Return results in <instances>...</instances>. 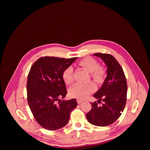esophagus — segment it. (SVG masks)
I'll return each mask as SVG.
<instances>
[{
	"mask_svg": "<svg viewBox=\"0 0 150 150\" xmlns=\"http://www.w3.org/2000/svg\"><path fill=\"white\" fill-rule=\"evenodd\" d=\"M83 101V100H80V99H78V100H77V102H78V104L81 103H82Z\"/></svg>",
	"mask_w": 150,
	"mask_h": 150,
	"instance_id": "esophagus-1",
	"label": "esophagus"
}]
</instances>
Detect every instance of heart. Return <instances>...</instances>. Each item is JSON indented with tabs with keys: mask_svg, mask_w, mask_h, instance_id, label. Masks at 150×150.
<instances>
[{
	"mask_svg": "<svg viewBox=\"0 0 150 150\" xmlns=\"http://www.w3.org/2000/svg\"><path fill=\"white\" fill-rule=\"evenodd\" d=\"M79 64L86 70L90 72L91 78L96 83H101L106 74V70L103 66H99L98 63L94 58L88 57L83 59L79 62ZM62 78L66 84L69 85L74 82L73 69L71 67L66 68L62 73ZM96 88L93 83L86 84L77 83L72 86L69 89V93L72 98L79 99H84L89 94L92 93Z\"/></svg>",
	"mask_w": 150,
	"mask_h": 150,
	"instance_id": "b5f03b06",
	"label": "heart"
}]
</instances>
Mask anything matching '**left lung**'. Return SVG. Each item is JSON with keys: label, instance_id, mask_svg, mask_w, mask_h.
<instances>
[{"label": "left lung", "instance_id": "left-lung-1", "mask_svg": "<svg viewBox=\"0 0 150 150\" xmlns=\"http://www.w3.org/2000/svg\"><path fill=\"white\" fill-rule=\"evenodd\" d=\"M101 58L107 66V76L93 96L98 102L91 103L92 108L86 114L87 120L95 126H106L115 122L123 111L127 95V83L121 66L111 54L95 53ZM103 103H102L101 101ZM102 103L101 106L98 103Z\"/></svg>", "mask_w": 150, "mask_h": 150}]
</instances>
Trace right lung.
Wrapping results in <instances>:
<instances>
[{
  "label": "right lung",
  "instance_id": "1",
  "mask_svg": "<svg viewBox=\"0 0 150 150\" xmlns=\"http://www.w3.org/2000/svg\"><path fill=\"white\" fill-rule=\"evenodd\" d=\"M78 57L44 56L32 66L28 77V102L35 120L42 128L54 131L65 126L71 112L77 106L75 99L61 101L67 90L62 73Z\"/></svg>",
  "mask_w": 150,
  "mask_h": 150
}]
</instances>
